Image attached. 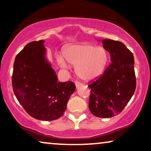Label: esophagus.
<instances>
[{
	"mask_svg": "<svg viewBox=\"0 0 151 151\" xmlns=\"http://www.w3.org/2000/svg\"><path fill=\"white\" fill-rule=\"evenodd\" d=\"M76 87H77V88L80 87V86H82V83H80V82H76Z\"/></svg>",
	"mask_w": 151,
	"mask_h": 151,
	"instance_id": "1",
	"label": "esophagus"
}]
</instances>
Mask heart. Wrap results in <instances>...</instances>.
Returning a JSON list of instances; mask_svg holds the SVG:
<instances>
[{"instance_id":"heart-1","label":"heart","mask_w":151,"mask_h":151,"mask_svg":"<svg viewBox=\"0 0 151 151\" xmlns=\"http://www.w3.org/2000/svg\"><path fill=\"white\" fill-rule=\"evenodd\" d=\"M63 55L57 56L62 67L69 68V64L76 65L78 77L86 82L96 80L104 71L109 61V54L103 47L82 43L72 45L64 49Z\"/></svg>"}]
</instances>
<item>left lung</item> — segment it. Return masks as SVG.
Listing matches in <instances>:
<instances>
[{"mask_svg":"<svg viewBox=\"0 0 151 151\" xmlns=\"http://www.w3.org/2000/svg\"><path fill=\"white\" fill-rule=\"evenodd\" d=\"M111 63L96 81L90 84L88 107L93 115L108 118L121 113L134 94L136 78L134 57L119 41L102 40Z\"/></svg>","mask_w":151,"mask_h":151,"instance_id":"8db88e82","label":"left lung"}]
</instances>
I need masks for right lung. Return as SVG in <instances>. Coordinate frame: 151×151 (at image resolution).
I'll return each mask as SVG.
<instances>
[{
  "label": "right lung",
  "mask_w": 151,
  "mask_h": 151,
  "mask_svg": "<svg viewBox=\"0 0 151 151\" xmlns=\"http://www.w3.org/2000/svg\"><path fill=\"white\" fill-rule=\"evenodd\" d=\"M44 42L40 40L28 43L16 55L12 82L16 98L29 115L51 121L63 116L76 85L71 81L58 82L45 58Z\"/></svg>",
  "instance_id": "add662e5"
}]
</instances>
